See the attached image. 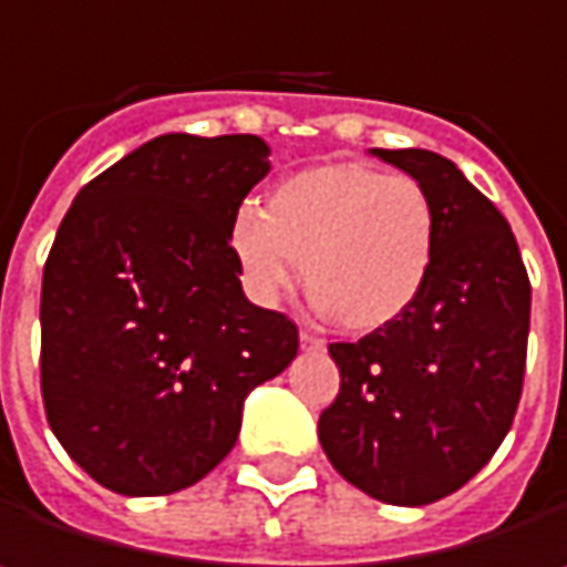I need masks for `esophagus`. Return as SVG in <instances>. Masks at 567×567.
I'll use <instances>...</instances> for the list:
<instances>
[{
  "mask_svg": "<svg viewBox=\"0 0 567 567\" xmlns=\"http://www.w3.org/2000/svg\"><path fill=\"white\" fill-rule=\"evenodd\" d=\"M298 341H301V348H321V344H324V341H321L318 334H311V331H301Z\"/></svg>",
  "mask_w": 567,
  "mask_h": 567,
  "instance_id": "obj_1",
  "label": "esophagus"
}]
</instances>
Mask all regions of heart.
<instances>
[{
  "label": "heart",
  "instance_id": "obj_1",
  "mask_svg": "<svg viewBox=\"0 0 567 567\" xmlns=\"http://www.w3.org/2000/svg\"><path fill=\"white\" fill-rule=\"evenodd\" d=\"M440 219L423 183L354 161H328L279 179L266 206H239L229 256L246 295L276 305L301 279L344 331L400 321L433 276Z\"/></svg>",
  "mask_w": 567,
  "mask_h": 567
}]
</instances>
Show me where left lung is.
<instances>
[{
  "label": "left lung",
  "instance_id": "8db88e82",
  "mask_svg": "<svg viewBox=\"0 0 567 567\" xmlns=\"http://www.w3.org/2000/svg\"><path fill=\"white\" fill-rule=\"evenodd\" d=\"M430 193L433 276L361 341L328 344L341 391L318 420L331 466L371 499L426 506L466 486L506 440L522 396L532 285L506 216L433 151H371Z\"/></svg>",
  "mask_w": 567,
  "mask_h": 567
}]
</instances>
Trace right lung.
<instances>
[{"label":"right lung","mask_w":567,"mask_h":567,"mask_svg":"<svg viewBox=\"0 0 567 567\" xmlns=\"http://www.w3.org/2000/svg\"><path fill=\"white\" fill-rule=\"evenodd\" d=\"M269 173L256 134H164L94 176L42 276V400L104 489L167 496L236 446L243 403L298 354V328L246 298L229 223Z\"/></svg>","instance_id":"1"}]
</instances>
